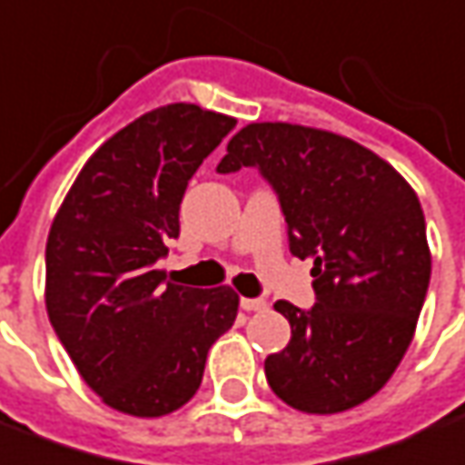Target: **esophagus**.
Returning a JSON list of instances; mask_svg holds the SVG:
<instances>
[{
	"instance_id": "obj_1",
	"label": "esophagus",
	"mask_w": 465,
	"mask_h": 465,
	"mask_svg": "<svg viewBox=\"0 0 465 465\" xmlns=\"http://www.w3.org/2000/svg\"><path fill=\"white\" fill-rule=\"evenodd\" d=\"M240 308L248 312L265 311V308H268V302L262 301V298H242V301H240Z\"/></svg>"
}]
</instances>
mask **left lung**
Listing matches in <instances>:
<instances>
[{"label": "left lung", "mask_w": 465, "mask_h": 465, "mask_svg": "<svg viewBox=\"0 0 465 465\" xmlns=\"http://www.w3.org/2000/svg\"><path fill=\"white\" fill-rule=\"evenodd\" d=\"M258 167L275 187L291 252L312 258L318 302L278 301L291 343L265 358L272 393L302 413H343L396 373L430 280L426 217L393 164L343 134L250 122L227 143L220 173Z\"/></svg>", "instance_id": "1"}]
</instances>
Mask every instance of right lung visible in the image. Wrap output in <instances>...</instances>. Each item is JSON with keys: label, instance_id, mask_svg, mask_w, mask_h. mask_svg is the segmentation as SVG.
Masks as SVG:
<instances>
[{"label": "right lung", "instance_id": "right-lung-1", "mask_svg": "<svg viewBox=\"0 0 465 465\" xmlns=\"http://www.w3.org/2000/svg\"><path fill=\"white\" fill-rule=\"evenodd\" d=\"M235 117L173 102L102 143L47 238V315L82 381L120 413L160 418L203 383L210 345L232 328L230 285L187 288L157 260L180 235V203Z\"/></svg>", "mask_w": 465, "mask_h": 465}]
</instances>
